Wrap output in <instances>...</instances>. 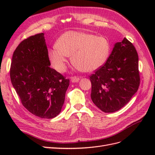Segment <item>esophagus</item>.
Masks as SVG:
<instances>
[{
    "label": "esophagus",
    "instance_id": "34e87169",
    "mask_svg": "<svg viewBox=\"0 0 155 155\" xmlns=\"http://www.w3.org/2000/svg\"><path fill=\"white\" fill-rule=\"evenodd\" d=\"M79 79H80V78L76 77V76L72 77V78H71V81L73 83H76L79 81Z\"/></svg>",
    "mask_w": 155,
    "mask_h": 155
}]
</instances>
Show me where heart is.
<instances>
[{
  "label": "heart",
  "mask_w": 155,
  "mask_h": 155,
  "mask_svg": "<svg viewBox=\"0 0 155 155\" xmlns=\"http://www.w3.org/2000/svg\"><path fill=\"white\" fill-rule=\"evenodd\" d=\"M109 41L105 37L88 33L68 31L61 35L57 45L48 50V57L54 68L63 72L68 56L81 71L90 72L105 64L110 53Z\"/></svg>",
  "instance_id": "1"
}]
</instances>
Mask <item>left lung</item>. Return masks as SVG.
Masks as SVG:
<instances>
[{
	"mask_svg": "<svg viewBox=\"0 0 155 155\" xmlns=\"http://www.w3.org/2000/svg\"><path fill=\"white\" fill-rule=\"evenodd\" d=\"M91 99L104 112L124 107L137 92L140 82L138 55L125 37L115 43L106 63L90 76Z\"/></svg>",
	"mask_w": 155,
	"mask_h": 155,
	"instance_id": "obj_1",
	"label": "left lung"
}]
</instances>
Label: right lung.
Masks as SVG:
<instances>
[{
    "instance_id": "1",
    "label": "right lung",
    "mask_w": 155,
    "mask_h": 155,
    "mask_svg": "<svg viewBox=\"0 0 155 155\" xmlns=\"http://www.w3.org/2000/svg\"><path fill=\"white\" fill-rule=\"evenodd\" d=\"M43 33L29 37L14 51L10 79L22 104L39 118H55L61 111L69 79L50 67Z\"/></svg>"
}]
</instances>
